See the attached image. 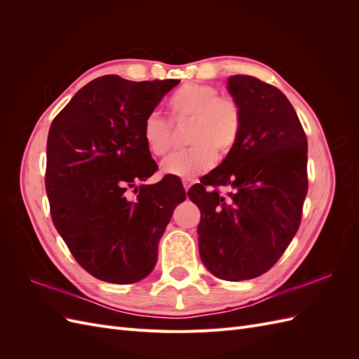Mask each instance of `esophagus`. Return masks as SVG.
I'll return each instance as SVG.
<instances>
[{
  "instance_id": "obj_1",
  "label": "esophagus",
  "mask_w": 359,
  "mask_h": 359,
  "mask_svg": "<svg viewBox=\"0 0 359 359\" xmlns=\"http://www.w3.org/2000/svg\"><path fill=\"white\" fill-rule=\"evenodd\" d=\"M193 182H196V181H191V180H184L182 181V186H184V190H186V191H189V189L191 187V184Z\"/></svg>"
}]
</instances>
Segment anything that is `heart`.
<instances>
[{
  "mask_svg": "<svg viewBox=\"0 0 359 359\" xmlns=\"http://www.w3.org/2000/svg\"><path fill=\"white\" fill-rule=\"evenodd\" d=\"M168 107L172 121H189L186 140L191 147L163 161V175L191 178L210 169L215 157L223 160L232 154L241 133V109L232 97L219 95L212 85L187 82L172 93ZM142 140L151 156H165L172 147L169 124L149 114L142 124Z\"/></svg>",
  "mask_w": 359,
  "mask_h": 359,
  "instance_id": "1",
  "label": "heart"
}]
</instances>
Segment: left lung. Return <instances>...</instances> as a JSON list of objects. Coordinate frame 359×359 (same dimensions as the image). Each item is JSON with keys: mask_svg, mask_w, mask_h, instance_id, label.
<instances>
[{"mask_svg": "<svg viewBox=\"0 0 359 359\" xmlns=\"http://www.w3.org/2000/svg\"><path fill=\"white\" fill-rule=\"evenodd\" d=\"M241 109L235 149L189 190L201 210L199 253L215 277L262 276L295 236L306 199L307 137L287 97L253 76L227 79ZM212 185H229L223 198Z\"/></svg>", "mask_w": 359, "mask_h": 359, "instance_id": "8db88e82", "label": "left lung"}]
</instances>
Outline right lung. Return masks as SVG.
I'll return each mask as SVG.
<instances>
[{"mask_svg": "<svg viewBox=\"0 0 359 359\" xmlns=\"http://www.w3.org/2000/svg\"><path fill=\"white\" fill-rule=\"evenodd\" d=\"M178 83L102 76L76 93L49 128L53 224L78 264L107 283H136L154 269L160 238L186 199L178 178L144 184L157 163L144 145L142 124ZM132 188L140 190L136 200L128 198Z\"/></svg>", "mask_w": 359, "mask_h": 359, "instance_id": "1", "label": "right lung"}]
</instances>
